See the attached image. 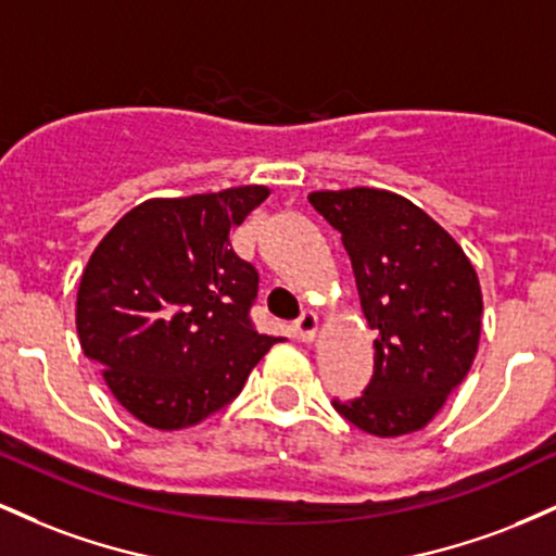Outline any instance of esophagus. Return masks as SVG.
Segmentation results:
<instances>
[{
  "mask_svg": "<svg viewBox=\"0 0 556 556\" xmlns=\"http://www.w3.org/2000/svg\"><path fill=\"white\" fill-rule=\"evenodd\" d=\"M292 329H295V337L300 342H314L318 334V316L314 311H303L298 321L292 324Z\"/></svg>",
  "mask_w": 556,
  "mask_h": 556,
  "instance_id": "34e87169",
  "label": "esophagus"
}]
</instances>
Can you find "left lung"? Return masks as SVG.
Here are the masks:
<instances>
[{
	"label": "left lung",
	"instance_id": "obj_1",
	"mask_svg": "<svg viewBox=\"0 0 556 556\" xmlns=\"http://www.w3.org/2000/svg\"><path fill=\"white\" fill-rule=\"evenodd\" d=\"M353 261L374 340V376L358 400L334 410L389 439L424 429L468 376L481 340L478 274L457 240L424 208L379 188L308 195Z\"/></svg>",
	"mask_w": 556,
	"mask_h": 556
}]
</instances>
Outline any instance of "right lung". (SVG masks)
I'll use <instances>...</instances> for the list:
<instances>
[{
    "mask_svg": "<svg viewBox=\"0 0 556 556\" xmlns=\"http://www.w3.org/2000/svg\"><path fill=\"white\" fill-rule=\"evenodd\" d=\"M266 198V185L151 198L88 258L75 303L80 348L140 424H201L238 397L279 342L253 329L258 271L229 242V229Z\"/></svg>",
    "mask_w": 556,
    "mask_h": 556,
    "instance_id": "1",
    "label": "right lung"
}]
</instances>
